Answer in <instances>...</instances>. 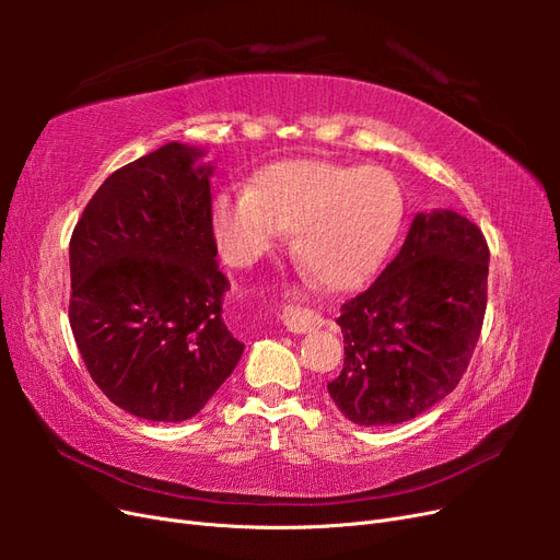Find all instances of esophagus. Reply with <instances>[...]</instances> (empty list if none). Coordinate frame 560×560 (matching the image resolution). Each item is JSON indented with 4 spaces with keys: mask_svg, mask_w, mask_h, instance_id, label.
<instances>
[{
    "mask_svg": "<svg viewBox=\"0 0 560 560\" xmlns=\"http://www.w3.org/2000/svg\"><path fill=\"white\" fill-rule=\"evenodd\" d=\"M280 319H282V325L294 334H306L311 329H317L325 325V317H322L317 311L306 308V306H294V303L282 308Z\"/></svg>",
    "mask_w": 560,
    "mask_h": 560,
    "instance_id": "esophagus-1",
    "label": "esophagus"
}]
</instances>
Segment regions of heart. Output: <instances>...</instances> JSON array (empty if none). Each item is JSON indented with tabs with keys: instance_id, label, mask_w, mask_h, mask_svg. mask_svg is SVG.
<instances>
[{
	"instance_id": "1",
	"label": "heart",
	"mask_w": 560,
	"mask_h": 560,
	"mask_svg": "<svg viewBox=\"0 0 560 560\" xmlns=\"http://www.w3.org/2000/svg\"><path fill=\"white\" fill-rule=\"evenodd\" d=\"M404 219V191L378 165L278 161L249 189L212 202V231L233 266H249L292 233V252L319 287L358 290L385 259Z\"/></svg>"
}]
</instances>
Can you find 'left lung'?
<instances>
[{
    "instance_id": "left-lung-1",
    "label": "left lung",
    "mask_w": 560,
    "mask_h": 560,
    "mask_svg": "<svg viewBox=\"0 0 560 560\" xmlns=\"http://www.w3.org/2000/svg\"><path fill=\"white\" fill-rule=\"evenodd\" d=\"M488 259L467 217L416 214L397 257L336 319L346 360L327 389L348 420L397 425L453 393L483 327Z\"/></svg>"
}]
</instances>
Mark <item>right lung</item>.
<instances>
[{
	"mask_svg": "<svg viewBox=\"0 0 560 560\" xmlns=\"http://www.w3.org/2000/svg\"><path fill=\"white\" fill-rule=\"evenodd\" d=\"M167 142L112 173L70 241V325L109 401L156 422L196 416L243 354L212 231V165Z\"/></svg>",
	"mask_w": 560,
	"mask_h": 560,
	"instance_id": "add662e5",
	"label": "right lung"
}]
</instances>
